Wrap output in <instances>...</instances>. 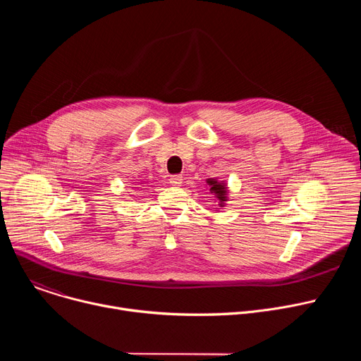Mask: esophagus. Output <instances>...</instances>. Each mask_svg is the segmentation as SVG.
<instances>
[{"mask_svg": "<svg viewBox=\"0 0 361 361\" xmlns=\"http://www.w3.org/2000/svg\"><path fill=\"white\" fill-rule=\"evenodd\" d=\"M170 184H171V185H174V187L181 185V184H183V177H181V176H178V174L171 176V177H170Z\"/></svg>", "mask_w": 361, "mask_h": 361, "instance_id": "34e87169", "label": "esophagus"}]
</instances>
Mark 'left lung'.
<instances>
[{
  "label": "left lung",
  "instance_id": "8db88e82",
  "mask_svg": "<svg viewBox=\"0 0 361 361\" xmlns=\"http://www.w3.org/2000/svg\"><path fill=\"white\" fill-rule=\"evenodd\" d=\"M205 183H207L210 192L219 201V204H217L219 207H224L226 202L228 201V197H227L228 188H227L226 181H219L217 178H207L205 180Z\"/></svg>",
  "mask_w": 361,
  "mask_h": 361
}]
</instances>
